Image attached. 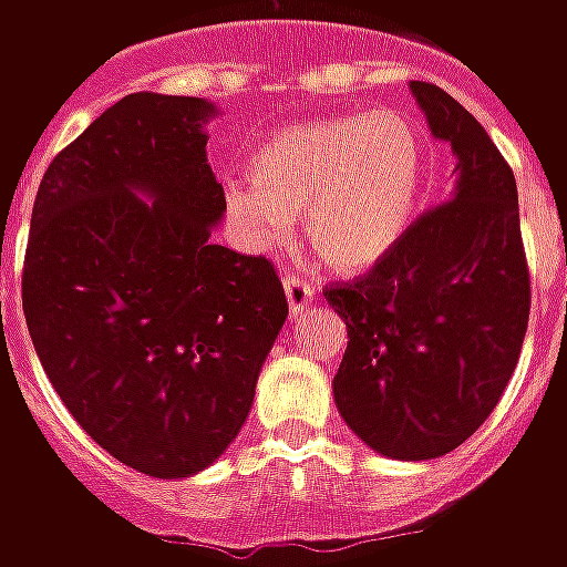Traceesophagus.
Returning <instances> with one entry per match:
<instances>
[{
    "instance_id": "esophagus-1",
    "label": "esophagus",
    "mask_w": 567,
    "mask_h": 567,
    "mask_svg": "<svg viewBox=\"0 0 567 567\" xmlns=\"http://www.w3.org/2000/svg\"><path fill=\"white\" fill-rule=\"evenodd\" d=\"M282 285H285V297H288V312H291V316H300V312L312 303L316 288H312L303 276H297V272H285Z\"/></svg>"
}]
</instances>
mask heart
Returning <instances> with one entry per match:
<instances>
[{
	"instance_id": "obj_1",
	"label": "heart",
	"mask_w": 567,
	"mask_h": 567,
	"mask_svg": "<svg viewBox=\"0 0 567 567\" xmlns=\"http://www.w3.org/2000/svg\"><path fill=\"white\" fill-rule=\"evenodd\" d=\"M255 178L230 182L227 212L258 248L285 243L303 212L312 251L364 270L404 236L422 190V142L398 112L324 115L282 130L255 154Z\"/></svg>"
}]
</instances>
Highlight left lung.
Returning <instances> with one entry per match:
<instances>
[{
    "instance_id": "left-lung-1",
    "label": "left lung",
    "mask_w": 567,
    "mask_h": 567,
    "mask_svg": "<svg viewBox=\"0 0 567 567\" xmlns=\"http://www.w3.org/2000/svg\"><path fill=\"white\" fill-rule=\"evenodd\" d=\"M455 187L364 276L328 285L349 346L333 377L346 425L401 462L446 455L498 406L523 349L532 282L516 178L483 124L437 84L413 81Z\"/></svg>"
}]
</instances>
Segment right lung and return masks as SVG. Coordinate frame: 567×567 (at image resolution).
I'll use <instances>...</instances> for the list:
<instances>
[{
    "label": "right lung",
    "instance_id": "add662e5",
    "mask_svg": "<svg viewBox=\"0 0 567 567\" xmlns=\"http://www.w3.org/2000/svg\"><path fill=\"white\" fill-rule=\"evenodd\" d=\"M212 115L197 96L112 105L48 166L23 255V316L54 392L109 455L161 480L230 446L288 316L272 260L209 239L227 209Z\"/></svg>",
    "mask_w": 567,
    "mask_h": 567
}]
</instances>
